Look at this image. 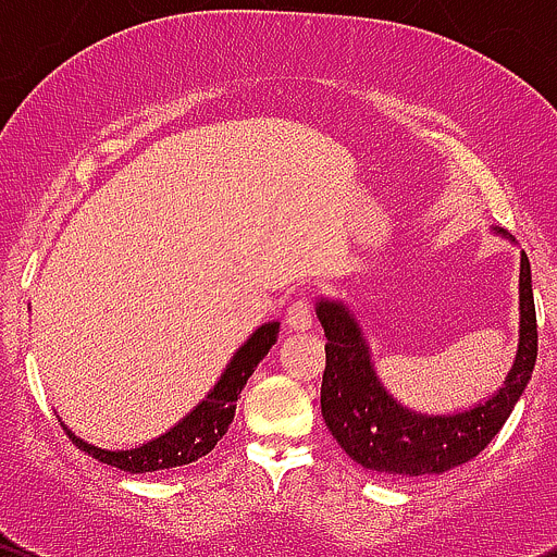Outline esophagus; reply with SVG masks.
<instances>
[{
  "mask_svg": "<svg viewBox=\"0 0 557 557\" xmlns=\"http://www.w3.org/2000/svg\"><path fill=\"white\" fill-rule=\"evenodd\" d=\"M312 323H314L312 301L307 299V296H301V299H296L294 305L288 307V312H285V325H288L290 331H307L312 329Z\"/></svg>",
  "mask_w": 557,
  "mask_h": 557,
  "instance_id": "esophagus-1",
  "label": "esophagus"
}]
</instances>
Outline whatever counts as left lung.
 I'll use <instances>...</instances> for the list:
<instances>
[{
	"mask_svg": "<svg viewBox=\"0 0 557 557\" xmlns=\"http://www.w3.org/2000/svg\"><path fill=\"white\" fill-rule=\"evenodd\" d=\"M314 314L329 339L320 412L342 450L363 469L380 474H442L476 458L507 423L536 363V310L525 252H520L518 356L504 385L491 398L460 412L423 414L404 407L380 383L372 352L352 312L342 301L318 299Z\"/></svg>",
	"mask_w": 557,
	"mask_h": 557,
	"instance_id": "1",
	"label": "left lung"
}]
</instances>
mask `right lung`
Instances as JSON below:
<instances>
[{
  "label": "right lung",
  "mask_w": 557,
  "mask_h": 557,
  "mask_svg": "<svg viewBox=\"0 0 557 557\" xmlns=\"http://www.w3.org/2000/svg\"><path fill=\"white\" fill-rule=\"evenodd\" d=\"M277 334L280 323H263L261 329L252 331L250 339L234 352L232 363L223 369L215 387L180 423H174L166 434L156 436L153 442H145L143 447H132V450H102V447H94L88 442L77 440L64 423L61 425H64L66 436L77 445V450L88 453L91 458L102 460L107 466L128 471V474H145V471H161L174 469V466L194 463V460L210 453L223 440V434L232 425L234 412H237V398L247 385V377L256 372L263 356L272 350V345L277 342Z\"/></svg>",
  "instance_id": "obj_1"
}]
</instances>
